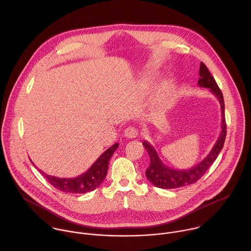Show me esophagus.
<instances>
[{
    "instance_id": "34e87169",
    "label": "esophagus",
    "mask_w": 251,
    "mask_h": 251,
    "mask_svg": "<svg viewBox=\"0 0 251 251\" xmlns=\"http://www.w3.org/2000/svg\"><path fill=\"white\" fill-rule=\"evenodd\" d=\"M124 136L129 139L136 138L138 136V130L135 127H128L124 131Z\"/></svg>"
}]
</instances>
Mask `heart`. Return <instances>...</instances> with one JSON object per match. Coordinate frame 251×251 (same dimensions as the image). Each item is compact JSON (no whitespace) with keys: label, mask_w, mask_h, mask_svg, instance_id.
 I'll return each instance as SVG.
<instances>
[{"label":"heart","mask_w":251,"mask_h":251,"mask_svg":"<svg viewBox=\"0 0 251 251\" xmlns=\"http://www.w3.org/2000/svg\"><path fill=\"white\" fill-rule=\"evenodd\" d=\"M170 94H171V91H170V88H169V87H163V88H161L160 91H159L160 98L163 99L164 101H166V100L170 97Z\"/></svg>","instance_id":"1"}]
</instances>
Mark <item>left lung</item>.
<instances>
[{
    "instance_id": "1",
    "label": "left lung",
    "mask_w": 251,
    "mask_h": 251,
    "mask_svg": "<svg viewBox=\"0 0 251 251\" xmlns=\"http://www.w3.org/2000/svg\"><path fill=\"white\" fill-rule=\"evenodd\" d=\"M200 87L208 88L209 91L218 98L222 108V131L216 144L212 147L208 155L199 164L188 170H175L167 167L159 158L156 149L149 142L144 141L143 145L147 150L150 157V166L146 170L148 180L157 188L161 189H176L195 184L204 175L221 153L226 136V123L225 116V101L223 93L218 86L216 80L210 75L204 63L200 65V79L198 81Z\"/></svg>"
}]
</instances>
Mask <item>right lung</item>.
Returning a JSON list of instances; mask_svg holds the SVG:
<instances>
[{"label": "right lung", "instance_id": "obj_1", "mask_svg": "<svg viewBox=\"0 0 251 251\" xmlns=\"http://www.w3.org/2000/svg\"><path fill=\"white\" fill-rule=\"evenodd\" d=\"M118 143H115L114 145L107 149L85 173L81 174L76 177H57L48 175L40 169L38 170L47 178V181L55 189L64 193L85 194L94 191L104 181L107 175V171H108L109 160L118 148ZM32 165L35 167L33 163Z\"/></svg>", "mask_w": 251, "mask_h": 251}]
</instances>
